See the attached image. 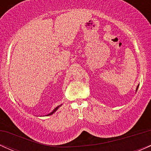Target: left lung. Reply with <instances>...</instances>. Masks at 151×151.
I'll return each mask as SVG.
<instances>
[{
	"mask_svg": "<svg viewBox=\"0 0 151 151\" xmlns=\"http://www.w3.org/2000/svg\"><path fill=\"white\" fill-rule=\"evenodd\" d=\"M138 86H139V84H138V85L137 86V87H136V91H137V90H138Z\"/></svg>",
	"mask_w": 151,
	"mask_h": 151,
	"instance_id": "1",
	"label": "left lung"
}]
</instances>
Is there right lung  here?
I'll return each mask as SVG.
<instances>
[{
    "instance_id": "obj_1",
    "label": "right lung",
    "mask_w": 151,
    "mask_h": 151,
    "mask_svg": "<svg viewBox=\"0 0 151 151\" xmlns=\"http://www.w3.org/2000/svg\"><path fill=\"white\" fill-rule=\"evenodd\" d=\"M62 104H60V105H59V106H57L56 107V108H55V109H53V111H52V112H50V114H47V115L46 116H50V115H52V114H53L54 113H55V111H56L57 110H58V109H59V108H60V106H62Z\"/></svg>"
}]
</instances>
